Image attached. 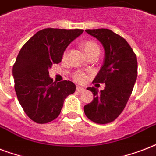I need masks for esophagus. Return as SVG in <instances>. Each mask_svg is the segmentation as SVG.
<instances>
[{
	"label": "esophagus",
	"mask_w": 156,
	"mask_h": 156,
	"mask_svg": "<svg viewBox=\"0 0 156 156\" xmlns=\"http://www.w3.org/2000/svg\"><path fill=\"white\" fill-rule=\"evenodd\" d=\"M76 90H77V91H78V92L82 93V92H83L84 90H85V89H84L83 87H79V86H78V87H76Z\"/></svg>",
	"instance_id": "esophagus-1"
}]
</instances>
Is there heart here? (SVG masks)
<instances>
[{
  "label": "heart",
  "mask_w": 156,
  "mask_h": 156,
  "mask_svg": "<svg viewBox=\"0 0 156 156\" xmlns=\"http://www.w3.org/2000/svg\"><path fill=\"white\" fill-rule=\"evenodd\" d=\"M82 48L83 49L84 52L87 56L91 55H99L100 53V47L99 45L92 40H87L82 44ZM74 80L77 81L78 83H84L87 79L84 73L81 72H77L73 75Z\"/></svg>",
  "instance_id": "obj_1"
}]
</instances>
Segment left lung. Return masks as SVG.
Segmentation results:
<instances>
[{
	"mask_svg": "<svg viewBox=\"0 0 156 156\" xmlns=\"http://www.w3.org/2000/svg\"><path fill=\"white\" fill-rule=\"evenodd\" d=\"M104 49L102 67L93 83H105L104 90L87 87L93 100L84 106L86 116L98 124L113 121L125 108L138 75L137 57L127 41L109 29L86 30Z\"/></svg>",
	"mask_w": 156,
	"mask_h": 156,
	"instance_id": "1",
	"label": "left lung"
}]
</instances>
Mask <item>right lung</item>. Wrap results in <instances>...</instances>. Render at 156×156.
Wrapping results in <instances>:
<instances>
[{
  "label": "right lung",
  "instance_id": "obj_1",
  "mask_svg": "<svg viewBox=\"0 0 156 156\" xmlns=\"http://www.w3.org/2000/svg\"><path fill=\"white\" fill-rule=\"evenodd\" d=\"M83 32L80 29L47 28L21 48L13 66L14 89L26 114L36 123L56 119L65 99L75 91V84L70 81L53 83L48 69L61 62L66 48Z\"/></svg>",
  "mask_w": 156,
  "mask_h": 156
}]
</instances>
